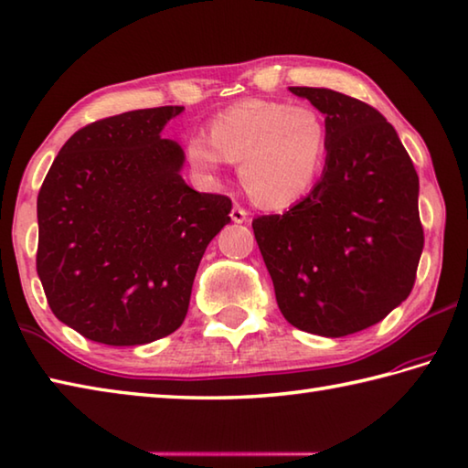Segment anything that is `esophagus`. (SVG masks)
Listing matches in <instances>:
<instances>
[{
	"instance_id": "1",
	"label": "esophagus",
	"mask_w": 468,
	"mask_h": 468,
	"mask_svg": "<svg viewBox=\"0 0 468 468\" xmlns=\"http://www.w3.org/2000/svg\"><path fill=\"white\" fill-rule=\"evenodd\" d=\"M230 218L234 219L236 224H242V222H246V219H249V211H246L242 206H234L232 211H230Z\"/></svg>"
}]
</instances>
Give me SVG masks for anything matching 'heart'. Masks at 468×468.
Masks as SVG:
<instances>
[{
    "label": "heart",
    "mask_w": 468,
    "mask_h": 468,
    "mask_svg": "<svg viewBox=\"0 0 468 468\" xmlns=\"http://www.w3.org/2000/svg\"><path fill=\"white\" fill-rule=\"evenodd\" d=\"M328 151L325 118L312 105L277 100L238 101L207 124L206 136L185 143V158L201 179L214 181L224 161L240 163L238 175L252 201L285 207L302 199Z\"/></svg>",
    "instance_id": "obj_1"
}]
</instances>
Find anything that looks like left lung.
<instances>
[{"label":"left lung","instance_id":"1","mask_svg":"<svg viewBox=\"0 0 468 468\" xmlns=\"http://www.w3.org/2000/svg\"><path fill=\"white\" fill-rule=\"evenodd\" d=\"M325 116L328 154L310 196L252 219L281 314L340 338L375 325L411 293L424 249L420 181L395 128L355 97L289 87Z\"/></svg>","mask_w":468,"mask_h":468}]
</instances>
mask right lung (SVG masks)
<instances>
[{"label":"right lung","mask_w":468,"mask_h":468,"mask_svg":"<svg viewBox=\"0 0 468 468\" xmlns=\"http://www.w3.org/2000/svg\"><path fill=\"white\" fill-rule=\"evenodd\" d=\"M181 105L134 110L77 130L38 193L37 271L60 322L110 346L173 334L187 315L207 244L232 201L181 177L161 138Z\"/></svg>","instance_id":"right-lung-1"}]
</instances>
